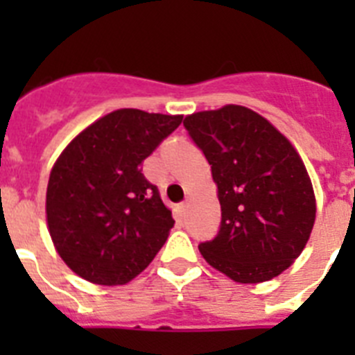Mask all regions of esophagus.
Masks as SVG:
<instances>
[{
	"mask_svg": "<svg viewBox=\"0 0 355 355\" xmlns=\"http://www.w3.org/2000/svg\"><path fill=\"white\" fill-rule=\"evenodd\" d=\"M188 206H190V197H187V199L183 200V202H181V206H180V209H181V213H187L188 211Z\"/></svg>",
	"mask_w": 355,
	"mask_h": 355,
	"instance_id": "34e87169",
	"label": "esophagus"
}]
</instances>
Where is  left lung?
<instances>
[{
    "instance_id": "1",
    "label": "left lung",
    "mask_w": 355,
    "mask_h": 355,
    "mask_svg": "<svg viewBox=\"0 0 355 355\" xmlns=\"http://www.w3.org/2000/svg\"><path fill=\"white\" fill-rule=\"evenodd\" d=\"M183 124L211 165L222 211L218 234L199 245L202 258L241 284L283 274L306 247L316 216L297 149L247 106L197 112Z\"/></svg>"
}]
</instances>
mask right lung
I'll use <instances>...</instances> for the list:
<instances>
[{"mask_svg": "<svg viewBox=\"0 0 355 355\" xmlns=\"http://www.w3.org/2000/svg\"><path fill=\"white\" fill-rule=\"evenodd\" d=\"M183 115L121 108L67 144L46 192L49 236L62 261L101 286L130 283L155 259L174 218L140 165Z\"/></svg>", "mask_w": 355, "mask_h": 355, "instance_id": "1", "label": "right lung"}]
</instances>
